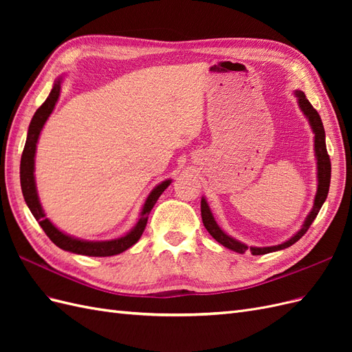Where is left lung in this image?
<instances>
[{
    "label": "left lung",
    "mask_w": 352,
    "mask_h": 352,
    "mask_svg": "<svg viewBox=\"0 0 352 352\" xmlns=\"http://www.w3.org/2000/svg\"><path fill=\"white\" fill-rule=\"evenodd\" d=\"M294 94L298 100V105H300L301 111L307 117V120H308V123H310L313 133H314V153H316V160H317V192L314 197L313 208L310 212H308V216L304 220V225L301 226V229L298 230L295 235L287 239L286 242L279 243V245H273V247H263V248L250 247L248 248V245L242 243L241 241H236L235 238H232L228 235V233H225V230H221V228L217 225L216 219L212 217V212L210 210L207 199L202 197L201 198V217H202V223H204L206 229L208 230V233L212 238L223 245V247H226L235 252L243 254L245 251L250 250L252 255H263V254L280 251V250L291 247V245H294L296 241H300L304 236V233L308 230V228L311 226V223L317 217L318 211H320L323 202L327 198L329 186H330V168L332 167H330V158H329V154L326 150L324 127H323L320 116H318V113L310 104V101L307 100L305 94L302 91H295Z\"/></svg>",
    "instance_id": "1"
}]
</instances>
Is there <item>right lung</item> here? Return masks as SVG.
I'll return each mask as SVG.
<instances>
[{"instance_id": "add662e5", "label": "right lung", "mask_w": 352, "mask_h": 352, "mask_svg": "<svg viewBox=\"0 0 352 352\" xmlns=\"http://www.w3.org/2000/svg\"><path fill=\"white\" fill-rule=\"evenodd\" d=\"M61 80L63 78H58L52 87L48 98L45 102L41 105V107L35 111L34 117H32L29 129H28V138H26V144H25V150L22 154V160H20V185H22V192L25 197L26 204L30 210L32 214L36 219L39 223V226L44 229L47 233V236L54 242L58 248L70 251L73 254H80V255H89V257H110V255H117L127 248H131L132 245H135L140 238L142 236L144 229L146 226L148 216L164 192V189L172 184V180L167 179L164 182L158 184L150 195L146 197L142 211L140 214V219H138L136 225L126 233V235L110 239V241H83L79 238H74L67 235V233L61 232L57 229L50 219H47V214L44 208H42L39 197H38V190H36V182H35V153H36V144L39 140V135L42 127H44L45 122L48 120L50 114L54 110L57 100L60 97V91H61Z\"/></svg>"}]
</instances>
